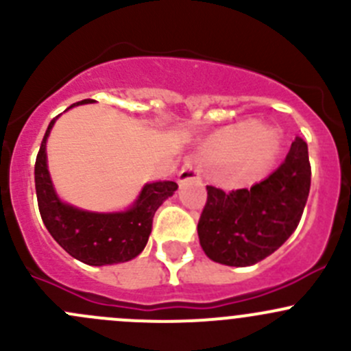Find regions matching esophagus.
I'll return each mask as SVG.
<instances>
[{"label":"esophagus","mask_w":351,"mask_h":351,"mask_svg":"<svg viewBox=\"0 0 351 351\" xmlns=\"http://www.w3.org/2000/svg\"><path fill=\"white\" fill-rule=\"evenodd\" d=\"M200 166L197 165V161L193 158L186 159V162L183 165L182 171H180L178 180L180 183L186 182V180H200Z\"/></svg>","instance_id":"esophagus-1"}]
</instances>
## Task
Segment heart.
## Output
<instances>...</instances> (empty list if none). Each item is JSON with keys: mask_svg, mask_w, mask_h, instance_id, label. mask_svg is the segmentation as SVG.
Wrapping results in <instances>:
<instances>
[{"mask_svg": "<svg viewBox=\"0 0 351 351\" xmlns=\"http://www.w3.org/2000/svg\"><path fill=\"white\" fill-rule=\"evenodd\" d=\"M247 139L250 144L251 156H253V161L263 162L275 153L278 146V137L277 132L271 129H256L253 130V127L250 123H243V125L236 127L229 134V141L231 143H243Z\"/></svg>", "mask_w": 351, "mask_h": 351, "instance_id": "b5f03b06", "label": "heart"}]
</instances>
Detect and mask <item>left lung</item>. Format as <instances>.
I'll list each match as a JSON object with an SVG mask.
<instances>
[{
    "mask_svg": "<svg viewBox=\"0 0 351 351\" xmlns=\"http://www.w3.org/2000/svg\"><path fill=\"white\" fill-rule=\"evenodd\" d=\"M311 189L307 144L295 137L285 161L251 189L226 193L207 185L198 239L212 261L250 267L270 256L299 226Z\"/></svg>",
    "mask_w": 351,
    "mask_h": 351,
    "instance_id": "obj_1",
    "label": "left lung"
}]
</instances>
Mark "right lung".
Returning <instances> with one entry per match:
<instances>
[{
  "instance_id": "add662e5",
  "label": "right lung",
  "mask_w": 351,
  "mask_h": 351,
  "mask_svg": "<svg viewBox=\"0 0 351 351\" xmlns=\"http://www.w3.org/2000/svg\"><path fill=\"white\" fill-rule=\"evenodd\" d=\"M91 101H77L71 107ZM56 119L49 123L35 159V192L45 228L62 250L86 265L101 267L132 260L146 246L156 210L178 185L175 182L147 183L134 207L117 214H95L62 204L52 186L45 156V143Z\"/></svg>"
}]
</instances>
